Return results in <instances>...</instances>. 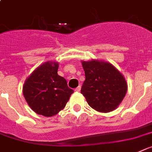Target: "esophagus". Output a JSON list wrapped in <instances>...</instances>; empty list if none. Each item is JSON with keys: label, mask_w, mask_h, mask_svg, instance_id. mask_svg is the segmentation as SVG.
Here are the masks:
<instances>
[{"label": "esophagus", "mask_w": 152, "mask_h": 152, "mask_svg": "<svg viewBox=\"0 0 152 152\" xmlns=\"http://www.w3.org/2000/svg\"><path fill=\"white\" fill-rule=\"evenodd\" d=\"M81 85H79V86H78V87H77V88H75V91H81Z\"/></svg>", "instance_id": "1"}]
</instances>
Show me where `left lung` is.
Here are the masks:
<instances>
[{"mask_svg": "<svg viewBox=\"0 0 152 152\" xmlns=\"http://www.w3.org/2000/svg\"><path fill=\"white\" fill-rule=\"evenodd\" d=\"M85 81L81 92L92 109L101 113L116 110L127 91V84L110 63L91 60L82 61Z\"/></svg>", "mask_w": 152, "mask_h": 152, "instance_id": "1", "label": "left lung"}]
</instances>
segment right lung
Returning <instances> with one entry per match:
<instances>
[{"label": "right lung", "instance_id": "obj_1", "mask_svg": "<svg viewBox=\"0 0 152 152\" xmlns=\"http://www.w3.org/2000/svg\"><path fill=\"white\" fill-rule=\"evenodd\" d=\"M58 63L47 61L26 79L23 96L29 107L37 114L53 116L65 107L74 92L64 77L57 74Z\"/></svg>", "mask_w": 152, "mask_h": 152}]
</instances>
